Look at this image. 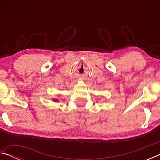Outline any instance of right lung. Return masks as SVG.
<instances>
[{"label": "right lung", "instance_id": "add662e5", "mask_svg": "<svg viewBox=\"0 0 160 160\" xmlns=\"http://www.w3.org/2000/svg\"><path fill=\"white\" fill-rule=\"evenodd\" d=\"M53 101H54V102H58V99H54V100H53Z\"/></svg>", "mask_w": 160, "mask_h": 160}]
</instances>
